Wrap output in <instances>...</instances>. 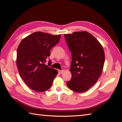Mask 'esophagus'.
Instances as JSON below:
<instances>
[{"label": "esophagus", "instance_id": "34e87169", "mask_svg": "<svg viewBox=\"0 0 122 122\" xmlns=\"http://www.w3.org/2000/svg\"><path fill=\"white\" fill-rule=\"evenodd\" d=\"M64 72L63 70H58V73L59 74H62Z\"/></svg>", "mask_w": 122, "mask_h": 122}]
</instances>
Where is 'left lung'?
<instances>
[{
	"label": "left lung",
	"instance_id": "left-lung-1",
	"mask_svg": "<svg viewBox=\"0 0 122 122\" xmlns=\"http://www.w3.org/2000/svg\"><path fill=\"white\" fill-rule=\"evenodd\" d=\"M72 62L71 80L66 82L69 89L77 92L87 91L94 85L102 73L105 53L96 38L86 31L64 34Z\"/></svg>",
	"mask_w": 122,
	"mask_h": 122
}]
</instances>
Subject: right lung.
I'll return each mask as SVG.
<instances>
[{
	"label": "right lung",
	"mask_w": 122,
	"mask_h": 122,
	"mask_svg": "<svg viewBox=\"0 0 122 122\" xmlns=\"http://www.w3.org/2000/svg\"><path fill=\"white\" fill-rule=\"evenodd\" d=\"M61 35H52L41 32L32 33L20 42L17 50L16 64L19 73L30 89L43 92L51 87L58 71L45 63L50 50L60 41Z\"/></svg>",
	"instance_id": "obj_1"
}]
</instances>
